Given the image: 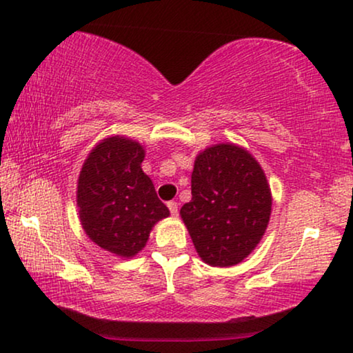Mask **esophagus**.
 <instances>
[{"label":"esophagus","mask_w":353,"mask_h":353,"mask_svg":"<svg viewBox=\"0 0 353 353\" xmlns=\"http://www.w3.org/2000/svg\"><path fill=\"white\" fill-rule=\"evenodd\" d=\"M167 205H168V209H170V214H172L173 216H176V215H178V202L170 201Z\"/></svg>","instance_id":"1"}]
</instances>
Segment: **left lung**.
<instances>
[{"mask_svg":"<svg viewBox=\"0 0 353 353\" xmlns=\"http://www.w3.org/2000/svg\"><path fill=\"white\" fill-rule=\"evenodd\" d=\"M191 194L180 215L199 257L212 267L243 262L272 214V191L260 163L233 143L214 144L196 157Z\"/></svg>","mask_w":353,"mask_h":353,"instance_id":"1","label":"left lung"}]
</instances>
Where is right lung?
I'll use <instances>...</instances> for the list:
<instances>
[{
  "instance_id": "obj_1",
  "label": "right lung",
  "mask_w": 353,
  "mask_h": 353,
  "mask_svg": "<svg viewBox=\"0 0 353 353\" xmlns=\"http://www.w3.org/2000/svg\"><path fill=\"white\" fill-rule=\"evenodd\" d=\"M144 148L125 137L105 138L88 154L77 186V205L88 238L110 254L133 257L152 226L170 215L143 172Z\"/></svg>"
}]
</instances>
